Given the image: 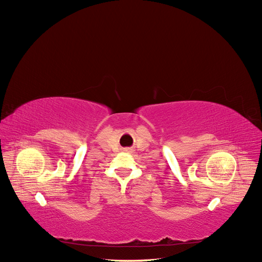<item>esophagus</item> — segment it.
<instances>
[{
  "instance_id": "obj_1",
  "label": "esophagus",
  "mask_w": 262,
  "mask_h": 262,
  "mask_svg": "<svg viewBox=\"0 0 262 262\" xmlns=\"http://www.w3.org/2000/svg\"><path fill=\"white\" fill-rule=\"evenodd\" d=\"M124 150H125V152H129V153H133L134 152V149H132V148H125Z\"/></svg>"
}]
</instances>
